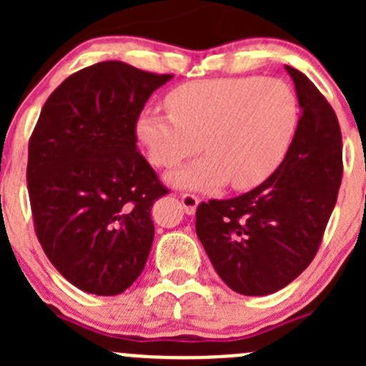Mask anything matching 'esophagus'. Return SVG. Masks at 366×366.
Wrapping results in <instances>:
<instances>
[{
    "mask_svg": "<svg viewBox=\"0 0 366 366\" xmlns=\"http://www.w3.org/2000/svg\"><path fill=\"white\" fill-rule=\"evenodd\" d=\"M180 202H182V207H184V210H186V214H194L198 204H200V200H198L197 194H191V193L180 194Z\"/></svg>",
    "mask_w": 366,
    "mask_h": 366,
    "instance_id": "esophagus-1",
    "label": "esophagus"
}]
</instances>
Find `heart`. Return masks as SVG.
<instances>
[{
    "label": "heart",
    "instance_id": "heart-1",
    "mask_svg": "<svg viewBox=\"0 0 366 366\" xmlns=\"http://www.w3.org/2000/svg\"><path fill=\"white\" fill-rule=\"evenodd\" d=\"M168 113L147 109L136 134L152 164L175 168L200 150L204 159L173 173L172 182L212 189L230 180L252 189L285 159L299 120L297 97L282 79L224 77L186 83L166 95Z\"/></svg>",
    "mask_w": 366,
    "mask_h": 366
}]
</instances>
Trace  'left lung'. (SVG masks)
<instances>
[{"label":"left lung","instance_id":"obj_1","mask_svg":"<svg viewBox=\"0 0 366 366\" xmlns=\"http://www.w3.org/2000/svg\"><path fill=\"white\" fill-rule=\"evenodd\" d=\"M285 69L302 109L285 159L249 193L197 209V235L214 269L242 296L276 292L312 264L342 182L337 114L305 74Z\"/></svg>","mask_w":366,"mask_h":366}]
</instances>
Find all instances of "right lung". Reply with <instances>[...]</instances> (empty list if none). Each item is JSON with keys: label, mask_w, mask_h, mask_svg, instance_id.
<instances>
[{"label": "right lung", "mask_w": 366, "mask_h": 366, "mask_svg": "<svg viewBox=\"0 0 366 366\" xmlns=\"http://www.w3.org/2000/svg\"><path fill=\"white\" fill-rule=\"evenodd\" d=\"M173 74L101 61L44 104L28 145L29 205L44 253L83 292L117 296L142 274L154 202L168 194L139 154L136 122Z\"/></svg>", "instance_id": "1"}]
</instances>
